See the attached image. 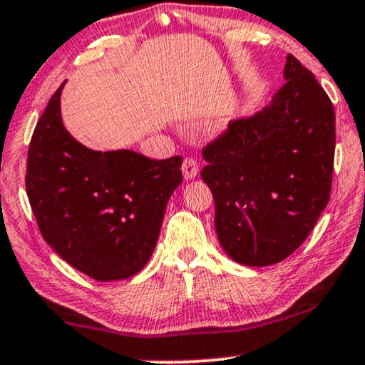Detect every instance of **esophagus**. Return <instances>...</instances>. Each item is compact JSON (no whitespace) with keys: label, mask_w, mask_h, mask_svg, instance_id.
I'll return each instance as SVG.
<instances>
[{"label":"esophagus","mask_w":365,"mask_h":365,"mask_svg":"<svg viewBox=\"0 0 365 365\" xmlns=\"http://www.w3.org/2000/svg\"><path fill=\"white\" fill-rule=\"evenodd\" d=\"M181 169H182V176H184V179H186V181H189V179H194L197 176V173H199V164H197V161L194 158H186L182 161V166H181Z\"/></svg>","instance_id":"34e87169"}]
</instances>
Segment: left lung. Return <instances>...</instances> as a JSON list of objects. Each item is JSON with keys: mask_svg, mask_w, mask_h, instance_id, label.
Returning <instances> with one entry per match:
<instances>
[{"mask_svg": "<svg viewBox=\"0 0 365 365\" xmlns=\"http://www.w3.org/2000/svg\"><path fill=\"white\" fill-rule=\"evenodd\" d=\"M284 79L262 111L231 121L202 149L207 166L201 176L216 204L219 242L244 266H271L291 256L331 196V99L292 54Z\"/></svg>", "mask_w": 365, "mask_h": 365, "instance_id": "1", "label": "left lung"}]
</instances>
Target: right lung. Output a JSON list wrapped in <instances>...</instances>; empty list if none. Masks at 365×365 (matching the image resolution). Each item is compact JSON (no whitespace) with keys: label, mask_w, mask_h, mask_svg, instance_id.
Wrapping results in <instances>:
<instances>
[{"label":"right lung","mask_w":365,"mask_h":365,"mask_svg":"<svg viewBox=\"0 0 365 365\" xmlns=\"http://www.w3.org/2000/svg\"><path fill=\"white\" fill-rule=\"evenodd\" d=\"M34 128L26 194L44 241L96 281L138 274L156 247L166 204L182 181V158L93 151L63 126L59 98Z\"/></svg>","instance_id":"right-lung-1"}]
</instances>
